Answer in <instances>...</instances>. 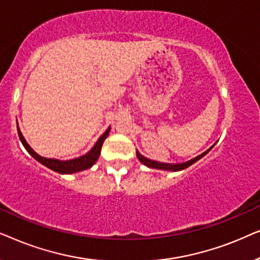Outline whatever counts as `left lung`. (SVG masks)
Instances as JSON below:
<instances>
[{"instance_id": "1", "label": "left lung", "mask_w": 260, "mask_h": 260, "mask_svg": "<svg viewBox=\"0 0 260 260\" xmlns=\"http://www.w3.org/2000/svg\"><path fill=\"white\" fill-rule=\"evenodd\" d=\"M213 147H214V145H212V147L209 148L208 150H206L205 152H202L201 155L197 156V157H195V158H191L190 161H187V162H184V163H173V165H172V163H161V162L152 161V159H149L147 157H144V156L141 155L138 151H136V154H137L138 159H140V161L143 163L144 166L149 167V168H155V169H161V170H169V172H179V170H182V169L188 168V167L193 165V163H195L197 161H199V159H200V158L204 157V156L207 154V152L211 150Z\"/></svg>"}]
</instances>
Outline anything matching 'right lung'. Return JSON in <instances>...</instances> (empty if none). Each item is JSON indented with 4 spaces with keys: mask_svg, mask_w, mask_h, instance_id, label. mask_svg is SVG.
Here are the masks:
<instances>
[{
    "mask_svg": "<svg viewBox=\"0 0 260 260\" xmlns=\"http://www.w3.org/2000/svg\"><path fill=\"white\" fill-rule=\"evenodd\" d=\"M109 133H110V127L102 135L101 137H99L97 143L94 144V147L92 148L87 154L80 156V157L69 159V161H60V159L46 158V157H42L40 155H38L37 152L29 147V144H28L26 140H24V137L22 136V134H21L19 126H17V134H19L20 141L21 143L23 144V147L26 148V150L29 152V154L33 156L38 162H40L41 165H44L45 167H47V168L54 170V172L59 174H72V173L81 172V170L91 168V167L97 162L99 155H101L102 145L104 143L105 138L109 136Z\"/></svg>",
    "mask_w": 260,
    "mask_h": 260,
    "instance_id": "add662e5",
    "label": "right lung"
}]
</instances>
